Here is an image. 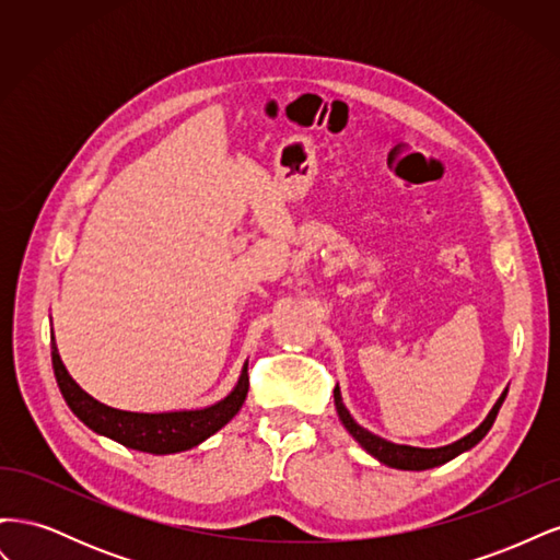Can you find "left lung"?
<instances>
[{
  "instance_id": "8db88e82",
  "label": "left lung",
  "mask_w": 560,
  "mask_h": 560,
  "mask_svg": "<svg viewBox=\"0 0 560 560\" xmlns=\"http://www.w3.org/2000/svg\"><path fill=\"white\" fill-rule=\"evenodd\" d=\"M506 397V389L500 395V399L495 401L493 409L486 416V420L477 430H471L469 434H465L463 439H457V442L448 444V446H436V448H420V446H409V444H395V442H387V439L369 432L366 428H362L358 420L350 416V411L346 409L343 397H341V389L338 385L334 387V404H336V413L338 420L343 422V428L350 432V436L358 442L369 455H374L378 463L387 465V467H395V469H404V471H422V469H432L439 465H446L453 457H457L460 453H467L469 448L477 446L481 439L488 434V430L493 428V422L498 418L500 406Z\"/></svg>"
}]
</instances>
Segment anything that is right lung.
I'll return each instance as SVG.
<instances>
[{
    "instance_id": "right-lung-1",
    "label": "right lung",
    "mask_w": 560,
    "mask_h": 560,
    "mask_svg": "<svg viewBox=\"0 0 560 560\" xmlns=\"http://www.w3.org/2000/svg\"><path fill=\"white\" fill-rule=\"evenodd\" d=\"M50 341H54L50 343L54 374L72 413L95 434L107 436L112 442L132 451H142L151 455H171L202 444L241 411L249 389L245 362L238 383L233 385L231 393L224 399H219L210 406H202V409H179L161 413L114 409V406L97 401L86 393V389L79 387V383L70 376V371L65 369L60 360L54 334H50Z\"/></svg>"
}]
</instances>
